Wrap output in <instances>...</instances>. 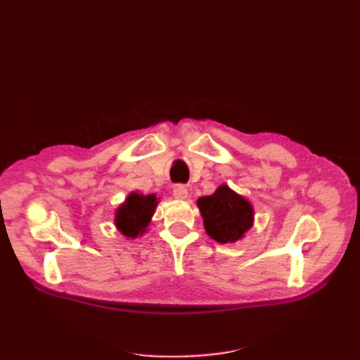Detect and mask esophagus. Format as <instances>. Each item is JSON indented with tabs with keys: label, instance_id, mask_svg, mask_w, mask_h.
<instances>
[{
	"label": "esophagus",
	"instance_id": "1",
	"mask_svg": "<svg viewBox=\"0 0 360 360\" xmlns=\"http://www.w3.org/2000/svg\"><path fill=\"white\" fill-rule=\"evenodd\" d=\"M174 198L177 200H186L188 198V188L184 186V184H177V186H174Z\"/></svg>",
	"mask_w": 360,
	"mask_h": 360
}]
</instances>
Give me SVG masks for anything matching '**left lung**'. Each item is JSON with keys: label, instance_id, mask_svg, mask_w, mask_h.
Wrapping results in <instances>:
<instances>
[{"label": "left lung", "instance_id": "obj_1", "mask_svg": "<svg viewBox=\"0 0 360 360\" xmlns=\"http://www.w3.org/2000/svg\"><path fill=\"white\" fill-rule=\"evenodd\" d=\"M205 233L217 243H236L254 224V207L226 184L197 201Z\"/></svg>", "mask_w": 360, "mask_h": 360}]
</instances>
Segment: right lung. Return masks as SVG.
Instances as JSON below:
<instances>
[{
	"label": "right lung",
	"mask_w": 360,
	"mask_h": 360,
	"mask_svg": "<svg viewBox=\"0 0 360 360\" xmlns=\"http://www.w3.org/2000/svg\"><path fill=\"white\" fill-rule=\"evenodd\" d=\"M158 202L155 193L143 195L139 192H130L126 201L115 210L114 221L117 230L129 238L143 236L156 210Z\"/></svg>",
	"instance_id": "obj_1"
}]
</instances>
